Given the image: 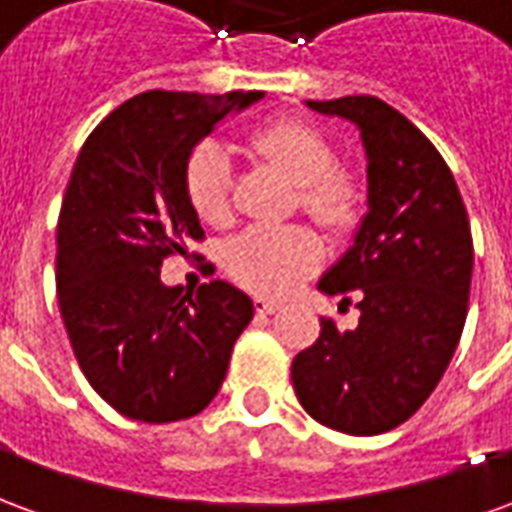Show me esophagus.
<instances>
[{
	"instance_id": "esophagus-1",
	"label": "esophagus",
	"mask_w": 512,
	"mask_h": 512,
	"mask_svg": "<svg viewBox=\"0 0 512 512\" xmlns=\"http://www.w3.org/2000/svg\"><path fill=\"white\" fill-rule=\"evenodd\" d=\"M255 310L260 315H271V312L279 310V301H268V299H255Z\"/></svg>"
}]
</instances>
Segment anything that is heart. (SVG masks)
<instances>
[{
    "instance_id": "1",
    "label": "heart",
    "mask_w": 512,
    "mask_h": 512,
    "mask_svg": "<svg viewBox=\"0 0 512 512\" xmlns=\"http://www.w3.org/2000/svg\"><path fill=\"white\" fill-rule=\"evenodd\" d=\"M249 145L257 156L299 186L301 211L343 233L359 219L365 186L354 169L334 164V145L321 128L282 117L257 128ZM230 161L216 145H200L186 164V194L202 222L222 224L230 213ZM321 260V241L307 227H252L227 246V266L244 288L282 296L299 285Z\"/></svg>"
}]
</instances>
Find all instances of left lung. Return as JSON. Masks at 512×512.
Masks as SVG:
<instances>
[{
    "instance_id": "left-lung-1",
    "label": "left lung",
    "mask_w": 512,
    "mask_h": 512,
    "mask_svg": "<svg viewBox=\"0 0 512 512\" xmlns=\"http://www.w3.org/2000/svg\"><path fill=\"white\" fill-rule=\"evenodd\" d=\"M359 128L367 211L354 244L318 282L326 296L356 293L359 326L321 337L293 359L304 411L351 436H376L417 411L461 340L474 249L461 191L439 150L411 120L373 95L304 101Z\"/></svg>"
}]
</instances>
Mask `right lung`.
<instances>
[{
    "label": "right lung",
    "instance_id": "add662e5",
    "mask_svg": "<svg viewBox=\"0 0 512 512\" xmlns=\"http://www.w3.org/2000/svg\"><path fill=\"white\" fill-rule=\"evenodd\" d=\"M266 93H150L117 106L76 158L57 224V299L79 367L139 422H178L211 403L255 304L224 279L183 293L161 282L202 224L186 194L194 147Z\"/></svg>",
    "mask_w": 512,
    "mask_h": 512
}]
</instances>
